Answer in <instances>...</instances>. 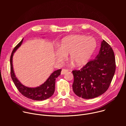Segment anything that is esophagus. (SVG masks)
I'll return each instance as SVG.
<instances>
[{"mask_svg":"<svg viewBox=\"0 0 126 126\" xmlns=\"http://www.w3.org/2000/svg\"><path fill=\"white\" fill-rule=\"evenodd\" d=\"M67 72H68V70L67 69H63L62 70L61 72V74L62 75H63V74H65V73H66Z\"/></svg>","mask_w":126,"mask_h":126,"instance_id":"1","label":"esophagus"}]
</instances>
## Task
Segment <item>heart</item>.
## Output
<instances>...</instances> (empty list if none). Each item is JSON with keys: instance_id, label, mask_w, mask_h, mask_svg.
<instances>
[{"instance_id": "b5f03b06", "label": "heart", "mask_w": 126, "mask_h": 126, "mask_svg": "<svg viewBox=\"0 0 126 126\" xmlns=\"http://www.w3.org/2000/svg\"><path fill=\"white\" fill-rule=\"evenodd\" d=\"M97 46L92 37L82 35H73L64 38L58 45L56 60L60 62L68 54L69 59L76 66L85 64L91 57Z\"/></svg>"}]
</instances>
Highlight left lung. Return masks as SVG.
Instances as JSON below:
<instances>
[{
    "mask_svg": "<svg viewBox=\"0 0 126 126\" xmlns=\"http://www.w3.org/2000/svg\"><path fill=\"white\" fill-rule=\"evenodd\" d=\"M116 70L114 52L104 40L102 41L98 55L79 70H73L72 85L74 93L89 99L104 94L112 82Z\"/></svg>",
    "mask_w": 126,
    "mask_h": 126,
    "instance_id": "8db88e82",
    "label": "left lung"
}]
</instances>
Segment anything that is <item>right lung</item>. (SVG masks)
<instances>
[{"label": "right lung", "instance_id": "right-lung-1", "mask_svg": "<svg viewBox=\"0 0 126 126\" xmlns=\"http://www.w3.org/2000/svg\"><path fill=\"white\" fill-rule=\"evenodd\" d=\"M23 39L13 49L10 56V74L11 78L18 90L24 96L36 101H42L51 97L55 91V80L60 74L61 69L54 71L47 80L41 85L35 88H29L22 85L16 77L12 64L14 53L21 45Z\"/></svg>", "mask_w": 126, "mask_h": 126}]
</instances>
